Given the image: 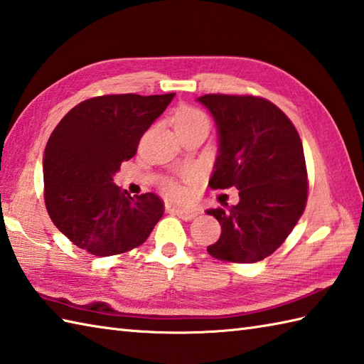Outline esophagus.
Returning a JSON list of instances; mask_svg holds the SVG:
<instances>
[{
    "mask_svg": "<svg viewBox=\"0 0 364 364\" xmlns=\"http://www.w3.org/2000/svg\"><path fill=\"white\" fill-rule=\"evenodd\" d=\"M171 212L185 221L193 220L199 213L196 209H181V207H173Z\"/></svg>",
    "mask_w": 364,
    "mask_h": 364,
    "instance_id": "esophagus-1",
    "label": "esophagus"
}]
</instances>
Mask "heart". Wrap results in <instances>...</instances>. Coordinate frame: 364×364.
<instances>
[{
    "mask_svg": "<svg viewBox=\"0 0 364 364\" xmlns=\"http://www.w3.org/2000/svg\"><path fill=\"white\" fill-rule=\"evenodd\" d=\"M198 122H209V119H207V116L203 113V111H199L196 108H183L179 111V114H177L176 129L183 127V125L198 124ZM168 191H169V195H173L176 198L183 195V190L181 185L177 182H173V181L168 182Z\"/></svg>",
    "mask_w": 364,
    "mask_h": 364,
    "instance_id": "obj_1",
    "label": "heart"
}]
</instances>
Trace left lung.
Returning a JSON list of instances; mask_svg holds the SVG:
<instances>
[{
    "label": "left lung",
    "mask_w": 364,
    "mask_h": 364,
    "mask_svg": "<svg viewBox=\"0 0 364 364\" xmlns=\"http://www.w3.org/2000/svg\"><path fill=\"white\" fill-rule=\"evenodd\" d=\"M198 102L218 129V155L209 187L237 188L239 204L209 209L221 225L207 247L220 261H262L281 247L306 207L308 174L301 139L291 119L255 95L205 94Z\"/></svg>",
    "instance_id": "left-lung-1"
}]
</instances>
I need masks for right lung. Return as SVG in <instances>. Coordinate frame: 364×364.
<instances>
[{
	"mask_svg": "<svg viewBox=\"0 0 364 364\" xmlns=\"http://www.w3.org/2000/svg\"><path fill=\"white\" fill-rule=\"evenodd\" d=\"M173 94H109L73 107L43 152V198L55 226L94 256L144 243L165 212L154 193L132 198L113 182L121 163L174 99Z\"/></svg>",
	"mask_w": 364,
	"mask_h": 364,
	"instance_id": "obj_1",
	"label": "right lung"
}]
</instances>
